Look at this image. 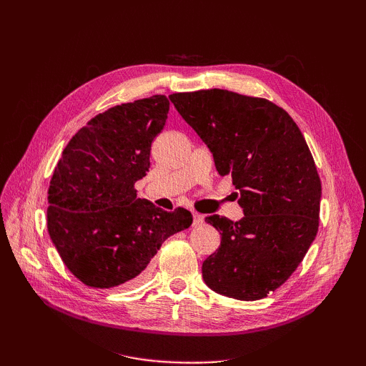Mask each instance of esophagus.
Here are the masks:
<instances>
[{"label":"esophagus","mask_w":366,"mask_h":366,"mask_svg":"<svg viewBox=\"0 0 366 366\" xmlns=\"http://www.w3.org/2000/svg\"><path fill=\"white\" fill-rule=\"evenodd\" d=\"M192 217H194V226H200V224H203L204 217H203L202 214L194 212V214H192Z\"/></svg>","instance_id":"esophagus-1"}]
</instances>
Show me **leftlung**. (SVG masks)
I'll list each match as a JSON object with an SVG mask.
<instances>
[{"instance_id": "8db88e82", "label": "left lung", "mask_w": 366, "mask_h": 366, "mask_svg": "<svg viewBox=\"0 0 366 366\" xmlns=\"http://www.w3.org/2000/svg\"><path fill=\"white\" fill-rule=\"evenodd\" d=\"M169 97L218 174L232 175L244 212L235 223L206 217L221 244L204 259L203 280L239 301L265 297L290 278L317 234L322 187L302 132L267 99L219 88Z\"/></svg>"}]
</instances>
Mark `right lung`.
Returning <instances> with one entry per match:
<instances>
[{
    "label": "right lung",
    "mask_w": 366,
    "mask_h": 366,
    "mask_svg": "<svg viewBox=\"0 0 366 366\" xmlns=\"http://www.w3.org/2000/svg\"><path fill=\"white\" fill-rule=\"evenodd\" d=\"M168 112L163 94L109 108L76 132L54 168L47 229L64 264L88 287L137 284L163 241L192 224L189 210L168 212L134 189Z\"/></svg>",
    "instance_id": "add662e5"
}]
</instances>
